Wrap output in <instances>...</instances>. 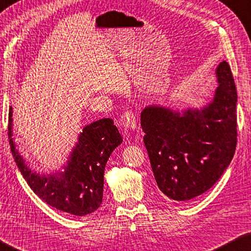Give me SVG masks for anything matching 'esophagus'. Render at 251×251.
Here are the masks:
<instances>
[{"mask_svg":"<svg viewBox=\"0 0 251 251\" xmlns=\"http://www.w3.org/2000/svg\"><path fill=\"white\" fill-rule=\"evenodd\" d=\"M120 123H121V125L124 127V128L136 129V127H137L136 116L131 111H126L124 114L121 116Z\"/></svg>","mask_w":251,"mask_h":251,"instance_id":"1","label":"esophagus"}]
</instances>
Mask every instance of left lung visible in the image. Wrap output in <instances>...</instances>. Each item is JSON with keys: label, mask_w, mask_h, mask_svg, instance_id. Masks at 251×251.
<instances>
[{"label": "left lung", "mask_w": 251, "mask_h": 251, "mask_svg": "<svg viewBox=\"0 0 251 251\" xmlns=\"http://www.w3.org/2000/svg\"><path fill=\"white\" fill-rule=\"evenodd\" d=\"M213 100L181 113L149 105L140 124L150 164L161 193L187 201L217 183L232 161L237 144V91L227 62L215 71Z\"/></svg>", "instance_id": "left-lung-1"}]
</instances>
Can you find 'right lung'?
I'll return each mask as SVG.
<instances>
[{
    "label": "right lung",
    "instance_id": "right-lung-1",
    "mask_svg": "<svg viewBox=\"0 0 251 251\" xmlns=\"http://www.w3.org/2000/svg\"><path fill=\"white\" fill-rule=\"evenodd\" d=\"M13 109L8 113L11 151L33 193L49 205L77 217L90 214L100 207L103 198L104 169L111 153L123 139L111 119H102L83 127L78 142L64 165V171L40 175L27 165L13 139Z\"/></svg>",
    "mask_w": 251,
    "mask_h": 251
}]
</instances>
